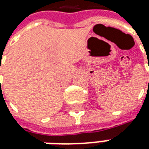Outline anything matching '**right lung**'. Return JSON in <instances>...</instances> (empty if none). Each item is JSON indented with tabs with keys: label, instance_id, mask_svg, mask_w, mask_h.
<instances>
[{
	"label": "right lung",
	"instance_id": "1",
	"mask_svg": "<svg viewBox=\"0 0 149 149\" xmlns=\"http://www.w3.org/2000/svg\"><path fill=\"white\" fill-rule=\"evenodd\" d=\"M0 70H1V68H0Z\"/></svg>",
	"mask_w": 149,
	"mask_h": 149
}]
</instances>
